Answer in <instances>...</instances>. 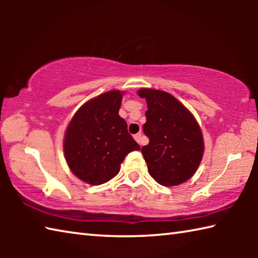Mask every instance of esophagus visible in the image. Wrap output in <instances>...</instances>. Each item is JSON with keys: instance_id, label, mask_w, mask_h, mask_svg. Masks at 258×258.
Returning <instances> with one entry per match:
<instances>
[{"instance_id": "1", "label": "esophagus", "mask_w": 258, "mask_h": 258, "mask_svg": "<svg viewBox=\"0 0 258 258\" xmlns=\"http://www.w3.org/2000/svg\"><path fill=\"white\" fill-rule=\"evenodd\" d=\"M134 139H135V141H137L140 146H143V142H142V134L141 133H138V134H135L134 135Z\"/></svg>"}]
</instances>
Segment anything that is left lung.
Returning <instances> with one entry per match:
<instances>
[{"label": "left lung", "instance_id": "obj_1", "mask_svg": "<svg viewBox=\"0 0 258 258\" xmlns=\"http://www.w3.org/2000/svg\"><path fill=\"white\" fill-rule=\"evenodd\" d=\"M147 100L143 133L149 143L141 152L148 172L165 186L178 185L194 175L203 158L204 140L195 117L169 93L142 89Z\"/></svg>", "mask_w": 258, "mask_h": 258}]
</instances>
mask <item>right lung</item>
<instances>
[{
  "label": "right lung",
  "mask_w": 258,
  "mask_h": 258,
  "mask_svg": "<svg viewBox=\"0 0 258 258\" xmlns=\"http://www.w3.org/2000/svg\"><path fill=\"white\" fill-rule=\"evenodd\" d=\"M119 91H110L90 100L78 109L68 125L63 150L75 175L99 185L118 174L120 163L130 152L140 150L118 115Z\"/></svg>",
  "instance_id": "add662e5"
}]
</instances>
